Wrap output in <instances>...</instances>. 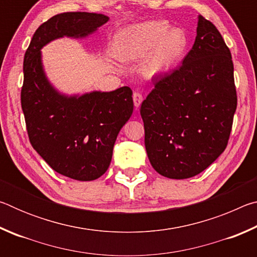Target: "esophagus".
I'll return each mask as SVG.
<instances>
[{
  "mask_svg": "<svg viewBox=\"0 0 257 257\" xmlns=\"http://www.w3.org/2000/svg\"><path fill=\"white\" fill-rule=\"evenodd\" d=\"M133 98H134L135 106L138 108L139 105H141L142 102H143V95L141 93H138V92H135L134 95H133Z\"/></svg>",
  "mask_w": 257,
  "mask_h": 257,
  "instance_id": "1",
  "label": "esophagus"
}]
</instances>
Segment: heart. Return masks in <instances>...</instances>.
<instances>
[{"mask_svg": "<svg viewBox=\"0 0 257 257\" xmlns=\"http://www.w3.org/2000/svg\"><path fill=\"white\" fill-rule=\"evenodd\" d=\"M188 46V35L182 28H170L165 20H150L124 28L116 34L113 50L125 62L147 56L143 64L146 77H160L171 72Z\"/></svg>", "mask_w": 257, "mask_h": 257, "instance_id": "1", "label": "heart"}]
</instances>
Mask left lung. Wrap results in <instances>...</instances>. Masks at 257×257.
<instances>
[{
	"instance_id": "1",
	"label": "left lung",
	"mask_w": 257,
	"mask_h": 257,
	"mask_svg": "<svg viewBox=\"0 0 257 257\" xmlns=\"http://www.w3.org/2000/svg\"><path fill=\"white\" fill-rule=\"evenodd\" d=\"M152 80L141 106L152 167L170 179L196 176L223 153L231 133L237 92L229 47L199 15L196 40L182 63Z\"/></svg>"
}]
</instances>
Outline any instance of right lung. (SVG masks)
<instances>
[{"instance_id": "obj_1", "label": "right lung", "mask_w": 257, "mask_h": 257, "mask_svg": "<svg viewBox=\"0 0 257 257\" xmlns=\"http://www.w3.org/2000/svg\"><path fill=\"white\" fill-rule=\"evenodd\" d=\"M107 20L89 12L52 17L35 32L24 59L21 107L30 144L54 171L79 181L107 170L116 136L133 114V90L61 95L43 71L41 49L59 37H85Z\"/></svg>"}]
</instances>
